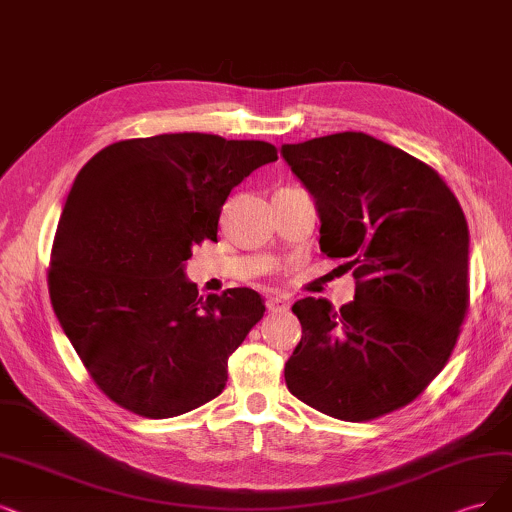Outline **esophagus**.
I'll list each match as a JSON object with an SVG mask.
<instances>
[{
    "label": "esophagus",
    "instance_id": "34e87169",
    "mask_svg": "<svg viewBox=\"0 0 512 512\" xmlns=\"http://www.w3.org/2000/svg\"><path fill=\"white\" fill-rule=\"evenodd\" d=\"M266 306H268V312H285V310H289V299L282 295H272V297H268Z\"/></svg>",
    "mask_w": 512,
    "mask_h": 512
}]
</instances>
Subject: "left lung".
Masks as SVG:
<instances>
[{"label":"left lung","instance_id":"left-lung-1","mask_svg":"<svg viewBox=\"0 0 512 512\" xmlns=\"http://www.w3.org/2000/svg\"><path fill=\"white\" fill-rule=\"evenodd\" d=\"M320 215V253L354 270V301H295L291 394L344 422L409 405L441 373L470 304L468 223L426 162L365 132L282 145Z\"/></svg>","mask_w":512,"mask_h":512}]
</instances>
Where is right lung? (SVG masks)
<instances>
[{
    "label": "right lung",
    "instance_id": "1",
    "mask_svg": "<svg viewBox=\"0 0 512 512\" xmlns=\"http://www.w3.org/2000/svg\"><path fill=\"white\" fill-rule=\"evenodd\" d=\"M266 141L179 132L111 143L73 181L56 227L48 289L92 382L151 420L192 411L225 388L227 358L259 323L253 289L198 297L183 266L217 242L221 206Z\"/></svg>",
    "mask_w": 512,
    "mask_h": 512
}]
</instances>
